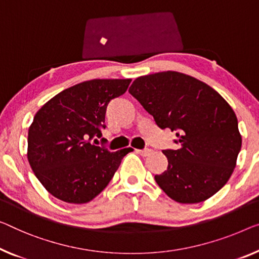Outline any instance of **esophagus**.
Returning a JSON list of instances; mask_svg holds the SVG:
<instances>
[{"label": "esophagus", "mask_w": 259, "mask_h": 259, "mask_svg": "<svg viewBox=\"0 0 259 259\" xmlns=\"http://www.w3.org/2000/svg\"><path fill=\"white\" fill-rule=\"evenodd\" d=\"M136 151L141 154L143 157H148L150 154L152 153V150L151 149H143V150H136Z\"/></svg>", "instance_id": "obj_1"}]
</instances>
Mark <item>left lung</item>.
I'll use <instances>...</instances> for the list:
<instances>
[{"label":"left lung","instance_id":"8db88e82","mask_svg":"<svg viewBox=\"0 0 259 259\" xmlns=\"http://www.w3.org/2000/svg\"><path fill=\"white\" fill-rule=\"evenodd\" d=\"M129 93L160 129L176 131L177 150H163L167 169L154 180L180 203L204 201L227 184L242 137L228 102L213 88L179 72L140 76Z\"/></svg>","mask_w":259,"mask_h":259}]
</instances>
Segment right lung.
Here are the masks:
<instances>
[{
    "label": "right lung",
    "instance_id": "add662e5",
    "mask_svg": "<svg viewBox=\"0 0 259 259\" xmlns=\"http://www.w3.org/2000/svg\"><path fill=\"white\" fill-rule=\"evenodd\" d=\"M131 79H94L60 92L37 111L28 134V160L40 184L61 201L86 203L110 183L131 148L111 152L93 144L106 128L108 103Z\"/></svg>",
    "mask_w": 259,
    "mask_h": 259
}]
</instances>
